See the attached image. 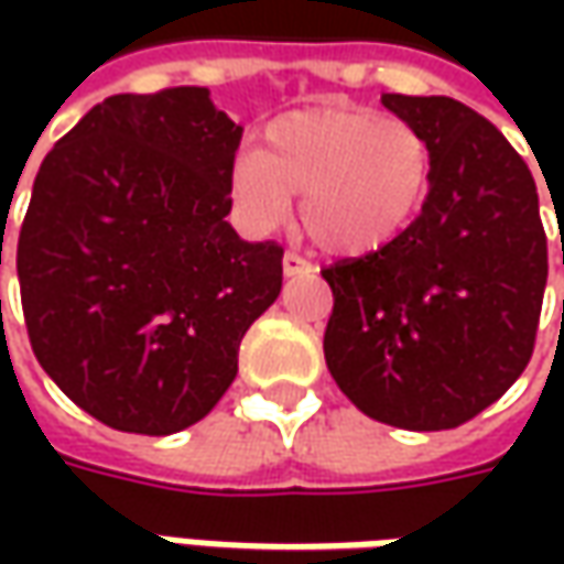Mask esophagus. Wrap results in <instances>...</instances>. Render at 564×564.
I'll return each mask as SVG.
<instances>
[{
	"label": "esophagus",
	"instance_id": "esophagus-1",
	"mask_svg": "<svg viewBox=\"0 0 564 564\" xmlns=\"http://www.w3.org/2000/svg\"><path fill=\"white\" fill-rule=\"evenodd\" d=\"M282 270H285V275H289L292 282H297V279H304V275L311 272V260H307L304 253H297V250H285Z\"/></svg>",
	"mask_w": 564,
	"mask_h": 564
}]
</instances>
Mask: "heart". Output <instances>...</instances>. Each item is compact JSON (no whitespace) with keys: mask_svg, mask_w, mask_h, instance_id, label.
<instances>
[{"mask_svg":"<svg viewBox=\"0 0 564 564\" xmlns=\"http://www.w3.org/2000/svg\"><path fill=\"white\" fill-rule=\"evenodd\" d=\"M323 147L333 163H360L373 153L377 138L367 124L348 112H333L323 124Z\"/></svg>","mask_w":564,"mask_h":564,"instance_id":"b5f03b06","label":"heart"}]
</instances>
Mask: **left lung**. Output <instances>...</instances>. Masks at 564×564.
<instances>
[{"mask_svg":"<svg viewBox=\"0 0 564 564\" xmlns=\"http://www.w3.org/2000/svg\"><path fill=\"white\" fill-rule=\"evenodd\" d=\"M241 124L204 87L97 102L36 172L18 235L40 367L112 430L204 421L282 289V248L228 226Z\"/></svg>","mask_w":564,"mask_h":564,"instance_id":"obj_1","label":"left lung"}]
</instances>
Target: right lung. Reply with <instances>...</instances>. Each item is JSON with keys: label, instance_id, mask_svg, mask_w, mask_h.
Instances as JSON below:
<instances>
[{"label": "right lung", "instance_id": "1", "mask_svg": "<svg viewBox=\"0 0 564 564\" xmlns=\"http://www.w3.org/2000/svg\"><path fill=\"white\" fill-rule=\"evenodd\" d=\"M430 150L421 216L386 248L323 272L326 367L367 417L452 430L528 367L546 289V235L524 160L489 128L455 134L426 97L382 99Z\"/></svg>", "mask_w": 564, "mask_h": 564}]
</instances>
